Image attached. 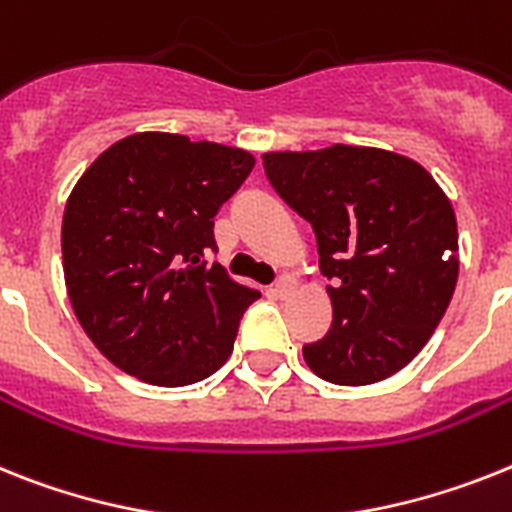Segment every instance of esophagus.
Instances as JSON below:
<instances>
[{"label":"esophagus","instance_id":"obj_1","mask_svg":"<svg viewBox=\"0 0 512 512\" xmlns=\"http://www.w3.org/2000/svg\"><path fill=\"white\" fill-rule=\"evenodd\" d=\"M296 289V281L291 276H281L276 281V286H273V291H276V296H281V299H286V296H291V291Z\"/></svg>","mask_w":512,"mask_h":512}]
</instances>
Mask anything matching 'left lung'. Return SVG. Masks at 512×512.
I'll return each instance as SVG.
<instances>
[{
	"instance_id": "obj_1",
	"label": "left lung",
	"mask_w": 512,
	"mask_h": 512,
	"mask_svg": "<svg viewBox=\"0 0 512 512\" xmlns=\"http://www.w3.org/2000/svg\"><path fill=\"white\" fill-rule=\"evenodd\" d=\"M265 176L312 226L333 322L304 362L333 385L395 375L424 349L458 281V226L445 192L411 158L333 145L265 153Z\"/></svg>"
}]
</instances>
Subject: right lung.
<instances>
[{"instance_id": "add662e5", "label": "right lung", "mask_w": 512, "mask_h": 512, "mask_svg": "<svg viewBox=\"0 0 512 512\" xmlns=\"http://www.w3.org/2000/svg\"><path fill=\"white\" fill-rule=\"evenodd\" d=\"M252 166L239 148L143 132L103 150L75 184L62 221L67 294L127 375L179 388L231 356L260 294L205 255L216 252L213 218Z\"/></svg>"}]
</instances>
